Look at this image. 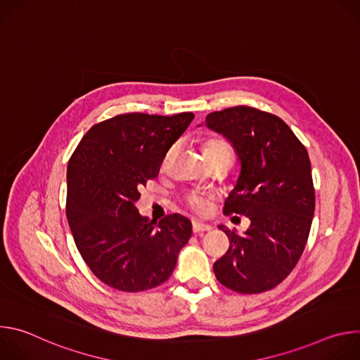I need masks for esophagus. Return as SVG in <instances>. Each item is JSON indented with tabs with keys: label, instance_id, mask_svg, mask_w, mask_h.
<instances>
[{
	"label": "esophagus",
	"instance_id": "esophagus-1",
	"mask_svg": "<svg viewBox=\"0 0 360 360\" xmlns=\"http://www.w3.org/2000/svg\"><path fill=\"white\" fill-rule=\"evenodd\" d=\"M212 228L210 225H205V224H200V222H193L192 224V231L193 233H202V232H208L211 231Z\"/></svg>",
	"mask_w": 360,
	"mask_h": 360
}]
</instances>
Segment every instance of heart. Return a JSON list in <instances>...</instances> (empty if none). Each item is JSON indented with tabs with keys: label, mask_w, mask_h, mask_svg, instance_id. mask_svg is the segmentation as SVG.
<instances>
[{
	"label": "heart",
	"mask_w": 360,
	"mask_h": 360,
	"mask_svg": "<svg viewBox=\"0 0 360 360\" xmlns=\"http://www.w3.org/2000/svg\"><path fill=\"white\" fill-rule=\"evenodd\" d=\"M175 149H176V146L172 145L165 150L164 157L161 160V168L162 169L168 165L171 157L174 155ZM202 150H203V155H205V158H207L208 164H214V162H219V161H229L232 164V160H233L232 146L228 141H225L222 138L205 139L203 143H202ZM185 203H186V207L191 211H193L195 214L207 215L211 210L212 198L208 196V195H203V193L192 192V193H188L185 196Z\"/></svg>",
	"instance_id": "b5f03b06"
}]
</instances>
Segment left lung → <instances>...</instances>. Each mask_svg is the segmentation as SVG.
Masks as SVG:
<instances>
[{
	"mask_svg": "<svg viewBox=\"0 0 360 360\" xmlns=\"http://www.w3.org/2000/svg\"><path fill=\"white\" fill-rule=\"evenodd\" d=\"M205 124L232 142L240 161L224 214L250 221L243 235L219 226L229 248L214 264L215 276L238 293L271 290L296 266L309 238L315 212L309 155L285 121L258 108L215 111Z\"/></svg>",
	"mask_w": 360,
	"mask_h": 360,
	"instance_id": "obj_1",
	"label": "left lung"
}]
</instances>
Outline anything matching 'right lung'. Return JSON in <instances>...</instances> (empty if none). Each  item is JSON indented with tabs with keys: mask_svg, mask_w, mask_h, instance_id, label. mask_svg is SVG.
<instances>
[{
	"mask_svg": "<svg viewBox=\"0 0 360 360\" xmlns=\"http://www.w3.org/2000/svg\"><path fill=\"white\" fill-rule=\"evenodd\" d=\"M193 117L115 115L91 127L70 158L65 211L75 245L92 274L117 290L135 293L164 283L192 235L188 218L149 221L135 203Z\"/></svg>",
	"mask_w": 360,
	"mask_h": 360,
	"instance_id": "right-lung-1",
	"label": "right lung"
}]
</instances>
